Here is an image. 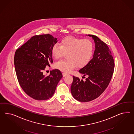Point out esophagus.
I'll return each instance as SVG.
<instances>
[{
    "instance_id": "esophagus-1",
    "label": "esophagus",
    "mask_w": 134,
    "mask_h": 134,
    "mask_svg": "<svg viewBox=\"0 0 134 134\" xmlns=\"http://www.w3.org/2000/svg\"><path fill=\"white\" fill-rule=\"evenodd\" d=\"M62 75H63V77H65V76H66L67 75H68L67 74H66V73H62Z\"/></svg>"
}]
</instances>
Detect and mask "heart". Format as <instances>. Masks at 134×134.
Instances as JSON below:
<instances>
[{"label":"heart","mask_w":134,"mask_h":134,"mask_svg":"<svg viewBox=\"0 0 134 134\" xmlns=\"http://www.w3.org/2000/svg\"><path fill=\"white\" fill-rule=\"evenodd\" d=\"M93 51V44L89 39L68 36L61 40L60 45H53L51 53L55 59H59L67 54L68 59L58 61L55 64V67L68 73L77 66L82 68L87 65L91 59Z\"/></svg>","instance_id":"obj_1"}]
</instances>
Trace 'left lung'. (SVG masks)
<instances>
[{
	"instance_id": "left-lung-1",
	"label": "left lung",
	"mask_w": 134,
	"mask_h": 134,
	"mask_svg": "<svg viewBox=\"0 0 134 134\" xmlns=\"http://www.w3.org/2000/svg\"><path fill=\"white\" fill-rule=\"evenodd\" d=\"M95 49L93 57L87 65L79 72L86 77L85 81L73 76L71 92L73 97L81 102L93 100L105 90L111 79L114 62L109 48L103 41L93 35Z\"/></svg>"
}]
</instances>
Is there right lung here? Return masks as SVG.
I'll list each match as a JSON object with an SVG mask.
<instances>
[{
    "instance_id": "obj_1",
    "label": "right lung",
    "mask_w": 134,
    "mask_h": 134,
    "mask_svg": "<svg viewBox=\"0 0 134 134\" xmlns=\"http://www.w3.org/2000/svg\"><path fill=\"white\" fill-rule=\"evenodd\" d=\"M57 42V38L50 34L35 35L15 52L14 65L19 83L25 93L35 100L52 97L63 77L58 69L51 71L47 77L43 73L46 66L53 63L51 50Z\"/></svg>"
}]
</instances>
